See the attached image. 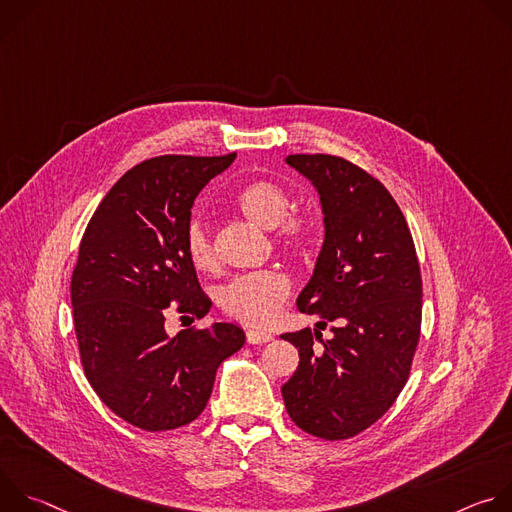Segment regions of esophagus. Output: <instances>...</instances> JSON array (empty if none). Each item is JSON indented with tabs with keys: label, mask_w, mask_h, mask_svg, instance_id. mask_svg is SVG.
<instances>
[{
	"label": "esophagus",
	"mask_w": 512,
	"mask_h": 512,
	"mask_svg": "<svg viewBox=\"0 0 512 512\" xmlns=\"http://www.w3.org/2000/svg\"><path fill=\"white\" fill-rule=\"evenodd\" d=\"M269 340H273V336L267 334V332H259V330H249L247 332V342L249 344H265Z\"/></svg>",
	"instance_id": "obj_1"
}]
</instances>
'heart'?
<instances>
[{"instance_id":"obj_1","label":"heart","mask_w":512,"mask_h":512,"mask_svg":"<svg viewBox=\"0 0 512 512\" xmlns=\"http://www.w3.org/2000/svg\"><path fill=\"white\" fill-rule=\"evenodd\" d=\"M237 208L263 229H273L275 245L298 259H310L324 239L322 221L312 212H289L291 194L275 180L257 178L247 182L235 196ZM184 247L198 269L216 265V247L208 225L194 216L186 225ZM291 294V279L279 269H263L233 277L216 291V304L229 318L267 328L279 316Z\"/></svg>"}]
</instances>
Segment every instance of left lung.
<instances>
[{"label":"left lung","instance_id":"obj_1","mask_svg":"<svg viewBox=\"0 0 512 512\" xmlns=\"http://www.w3.org/2000/svg\"><path fill=\"white\" fill-rule=\"evenodd\" d=\"M310 178L326 239L298 310L332 336L281 334L300 352L285 409L322 440H348L379 421L403 391L421 334V271L405 216L367 170L330 154L287 156Z\"/></svg>","mask_w":512,"mask_h":512}]
</instances>
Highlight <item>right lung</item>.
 <instances>
[{"label": "right lung", "instance_id": "obj_1", "mask_svg": "<svg viewBox=\"0 0 512 512\" xmlns=\"http://www.w3.org/2000/svg\"><path fill=\"white\" fill-rule=\"evenodd\" d=\"M227 156H158L125 172L85 229L70 300L87 381L123 421L168 431L206 407L216 369L245 344L235 324L166 334L170 308L200 322L210 300L184 247L198 192Z\"/></svg>", "mask_w": 512, "mask_h": 512}]
</instances>
